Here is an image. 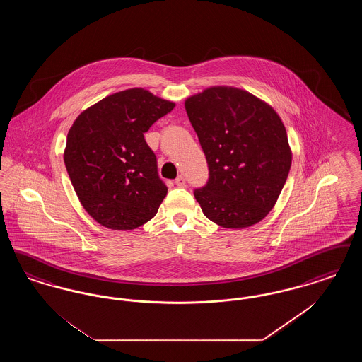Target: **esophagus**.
<instances>
[{
  "label": "esophagus",
  "instance_id": "1",
  "mask_svg": "<svg viewBox=\"0 0 362 362\" xmlns=\"http://www.w3.org/2000/svg\"><path fill=\"white\" fill-rule=\"evenodd\" d=\"M175 185H176L177 187H186V179H185V176L179 175V176L175 179Z\"/></svg>",
  "mask_w": 362,
  "mask_h": 362
}]
</instances>
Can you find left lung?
<instances>
[{"mask_svg":"<svg viewBox=\"0 0 362 362\" xmlns=\"http://www.w3.org/2000/svg\"><path fill=\"white\" fill-rule=\"evenodd\" d=\"M185 107L209 167L206 185L194 189L204 214L223 228L257 224L276 205L292 164L281 118L232 86L207 88Z\"/></svg>","mask_w":362,"mask_h":362,"instance_id":"obj_1","label":"left lung"}]
</instances>
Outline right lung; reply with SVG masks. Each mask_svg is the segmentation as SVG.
Instances as JSON below:
<instances>
[{
    "label": "right lung",
    "instance_id": "obj_1",
    "mask_svg": "<svg viewBox=\"0 0 362 362\" xmlns=\"http://www.w3.org/2000/svg\"><path fill=\"white\" fill-rule=\"evenodd\" d=\"M173 107L133 88L86 108L70 127L66 171L81 205L99 224L126 230L155 217L168 189L144 133Z\"/></svg>",
    "mask_w": 362,
    "mask_h": 362
}]
</instances>
